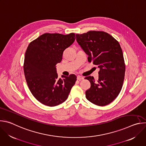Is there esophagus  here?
Returning <instances> with one entry per match:
<instances>
[{
    "instance_id": "esophagus-1",
    "label": "esophagus",
    "mask_w": 146,
    "mask_h": 146,
    "mask_svg": "<svg viewBox=\"0 0 146 146\" xmlns=\"http://www.w3.org/2000/svg\"><path fill=\"white\" fill-rule=\"evenodd\" d=\"M77 79L78 80H79V81H81V80L84 79V77H82V76H78L77 77Z\"/></svg>"
}]
</instances>
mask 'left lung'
<instances>
[{
    "mask_svg": "<svg viewBox=\"0 0 146 146\" xmlns=\"http://www.w3.org/2000/svg\"><path fill=\"white\" fill-rule=\"evenodd\" d=\"M76 40L88 55V61L100 68L99 77H86L91 87L86 98L96 105H109L119 95L123 85L125 64L118 41L103 31H88L76 34Z\"/></svg>",
    "mask_w": 146,
    "mask_h": 146,
    "instance_id": "8db88e82",
    "label": "left lung"
}]
</instances>
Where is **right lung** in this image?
Instances as JSON below:
<instances>
[{
    "label": "right lung",
    "mask_w": 146,
    "mask_h": 146,
    "mask_svg": "<svg viewBox=\"0 0 146 146\" xmlns=\"http://www.w3.org/2000/svg\"><path fill=\"white\" fill-rule=\"evenodd\" d=\"M75 34L46 33L29 43L25 52L24 71L28 88L41 103L55 106L65 102L77 80L76 75L58 78L55 66L64 50L73 44Z\"/></svg>",
    "instance_id": "1"
}]
</instances>
